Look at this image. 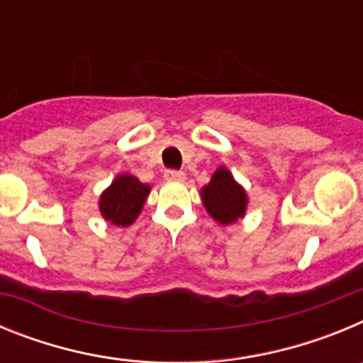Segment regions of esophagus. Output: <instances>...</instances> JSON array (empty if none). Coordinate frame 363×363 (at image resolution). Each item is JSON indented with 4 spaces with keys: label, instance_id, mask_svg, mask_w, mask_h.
<instances>
[{
    "label": "esophagus",
    "instance_id": "1",
    "mask_svg": "<svg viewBox=\"0 0 363 363\" xmlns=\"http://www.w3.org/2000/svg\"><path fill=\"white\" fill-rule=\"evenodd\" d=\"M163 176H165V179H171V182H184L185 179V172L176 171V169H167Z\"/></svg>",
    "mask_w": 363,
    "mask_h": 363
}]
</instances>
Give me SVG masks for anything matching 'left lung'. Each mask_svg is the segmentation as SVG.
<instances>
[{"label": "left lung", "mask_w": 363, "mask_h": 363, "mask_svg": "<svg viewBox=\"0 0 363 363\" xmlns=\"http://www.w3.org/2000/svg\"><path fill=\"white\" fill-rule=\"evenodd\" d=\"M201 200L211 216L223 225L242 218L247 207L245 191L223 167H220L209 184L201 189Z\"/></svg>", "instance_id": "obj_1"}]
</instances>
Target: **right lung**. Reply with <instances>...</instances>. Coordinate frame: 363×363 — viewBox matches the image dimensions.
<instances>
[{"instance_id":"add662e5","label":"right lung","mask_w":363,"mask_h":363,"mask_svg":"<svg viewBox=\"0 0 363 363\" xmlns=\"http://www.w3.org/2000/svg\"><path fill=\"white\" fill-rule=\"evenodd\" d=\"M149 185L130 174H121L112 182L111 187L101 194L99 211L105 220L118 227L130 225L142 213L145 198L149 194Z\"/></svg>"}]
</instances>
